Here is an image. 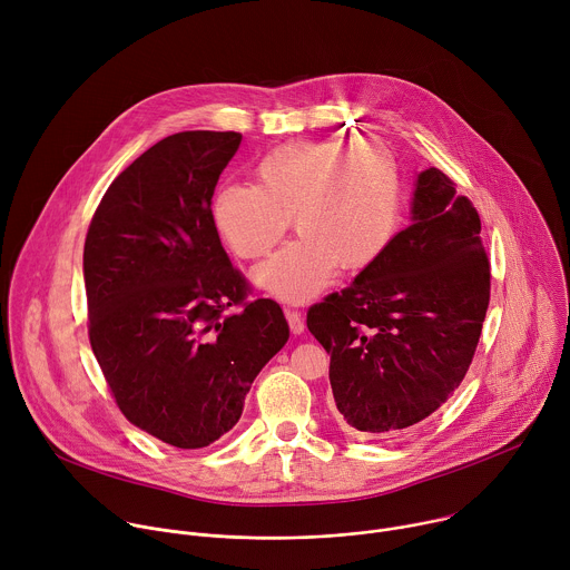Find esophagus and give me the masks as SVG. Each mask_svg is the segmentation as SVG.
I'll use <instances>...</instances> for the list:
<instances>
[{
  "label": "esophagus",
  "mask_w": 570,
  "mask_h": 570,
  "mask_svg": "<svg viewBox=\"0 0 570 570\" xmlns=\"http://www.w3.org/2000/svg\"><path fill=\"white\" fill-rule=\"evenodd\" d=\"M284 315H286V320H288V327H291V332H293L295 336L304 334L306 324H304V317H302V313H299V311H295V308H284Z\"/></svg>",
  "instance_id": "esophagus-1"
}]
</instances>
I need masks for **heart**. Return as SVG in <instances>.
<instances>
[{
    "mask_svg": "<svg viewBox=\"0 0 570 570\" xmlns=\"http://www.w3.org/2000/svg\"><path fill=\"white\" fill-rule=\"evenodd\" d=\"M257 185H225L212 200L218 234L243 259L264 257L293 227L299 234L255 268V284L286 302H304L334 268L361 271L390 243L399 212V167L372 137L293 141L255 169Z\"/></svg>",
    "mask_w": 570,
    "mask_h": 570,
    "instance_id": "obj_1",
    "label": "heart"
}]
</instances>
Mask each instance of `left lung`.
<instances>
[{"label": "left lung", "mask_w": 570, "mask_h": 570, "mask_svg": "<svg viewBox=\"0 0 570 570\" xmlns=\"http://www.w3.org/2000/svg\"><path fill=\"white\" fill-rule=\"evenodd\" d=\"M413 223L341 293L306 313L332 354L330 381L347 426L394 435L433 415L462 383L490 306L480 216L440 169L417 176Z\"/></svg>", "instance_id": "1"}]
</instances>
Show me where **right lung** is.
<instances>
[{
    "instance_id": "1",
    "label": "right lung",
    "mask_w": 570,
    "mask_h": 570,
    "mask_svg": "<svg viewBox=\"0 0 570 570\" xmlns=\"http://www.w3.org/2000/svg\"><path fill=\"white\" fill-rule=\"evenodd\" d=\"M238 144L232 130L157 141L115 178L86 236L92 352L124 417L178 449L225 435L288 341L279 304L248 299L214 225L212 196Z\"/></svg>"
}]
</instances>
